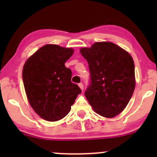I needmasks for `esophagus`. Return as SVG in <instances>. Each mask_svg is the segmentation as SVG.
<instances>
[{"label": "esophagus", "instance_id": "obj_1", "mask_svg": "<svg viewBox=\"0 0 157 157\" xmlns=\"http://www.w3.org/2000/svg\"><path fill=\"white\" fill-rule=\"evenodd\" d=\"M78 86H79V87H80V89H81L82 90H83V83H79L78 84Z\"/></svg>", "mask_w": 157, "mask_h": 157}]
</instances>
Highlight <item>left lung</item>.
Instances as JSON below:
<instances>
[{
    "instance_id": "1",
    "label": "left lung",
    "mask_w": 157,
    "mask_h": 157,
    "mask_svg": "<svg viewBox=\"0 0 157 157\" xmlns=\"http://www.w3.org/2000/svg\"><path fill=\"white\" fill-rule=\"evenodd\" d=\"M80 52L90 69V84L85 91L89 103L101 116H116L127 106L135 88L132 57L109 42H96Z\"/></svg>"
}]
</instances>
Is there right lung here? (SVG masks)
<instances>
[{
  "label": "right lung",
  "mask_w": 157,
  "mask_h": 157,
  "mask_svg": "<svg viewBox=\"0 0 157 157\" xmlns=\"http://www.w3.org/2000/svg\"><path fill=\"white\" fill-rule=\"evenodd\" d=\"M73 53V48L48 44L35 52L23 66V84L30 105L46 121L64 118L81 93L71 82V69L64 65Z\"/></svg>",
  "instance_id": "add662e5"
}]
</instances>
